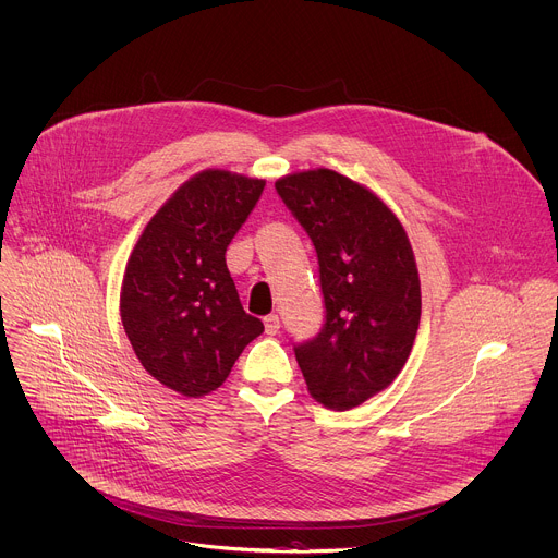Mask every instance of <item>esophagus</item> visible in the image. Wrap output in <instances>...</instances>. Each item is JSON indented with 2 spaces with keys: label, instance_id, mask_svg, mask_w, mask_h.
I'll list each match as a JSON object with an SVG mask.
<instances>
[{
  "label": "esophagus",
  "instance_id": "34e87169",
  "mask_svg": "<svg viewBox=\"0 0 558 558\" xmlns=\"http://www.w3.org/2000/svg\"><path fill=\"white\" fill-rule=\"evenodd\" d=\"M263 324H265V332L267 335H278V330H280V317L278 315H267L265 319H263Z\"/></svg>",
  "mask_w": 558,
  "mask_h": 558
}]
</instances>
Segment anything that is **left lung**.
Here are the masks:
<instances>
[{"label": "left lung", "mask_w": 558, "mask_h": 558, "mask_svg": "<svg viewBox=\"0 0 558 558\" xmlns=\"http://www.w3.org/2000/svg\"><path fill=\"white\" fill-rule=\"evenodd\" d=\"M276 191L317 252L322 330L293 343L311 396L350 411L387 389L404 367L422 315L415 256L398 217L365 186L315 169Z\"/></svg>", "instance_id": "8db88e82"}]
</instances>
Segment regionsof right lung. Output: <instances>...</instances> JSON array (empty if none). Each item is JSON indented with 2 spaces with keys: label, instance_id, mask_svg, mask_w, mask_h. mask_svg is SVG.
Listing matches in <instances>:
<instances>
[{
  "label": "right lung",
  "instance_id": "add662e5",
  "mask_svg": "<svg viewBox=\"0 0 558 558\" xmlns=\"http://www.w3.org/2000/svg\"><path fill=\"white\" fill-rule=\"evenodd\" d=\"M263 180L208 169L151 217L125 265L121 322L145 372L199 398L223 385L263 322L243 311L226 250Z\"/></svg>",
  "mask_w": 558,
  "mask_h": 558
}]
</instances>
